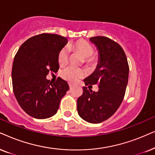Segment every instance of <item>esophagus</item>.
Here are the masks:
<instances>
[{"label":"esophagus","mask_w":155,"mask_h":155,"mask_svg":"<svg viewBox=\"0 0 155 155\" xmlns=\"http://www.w3.org/2000/svg\"><path fill=\"white\" fill-rule=\"evenodd\" d=\"M69 88H70V89H71V88H73V85H72L71 84H69Z\"/></svg>","instance_id":"esophagus-1"}]
</instances>
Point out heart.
<instances>
[{
	"mask_svg": "<svg viewBox=\"0 0 155 155\" xmlns=\"http://www.w3.org/2000/svg\"><path fill=\"white\" fill-rule=\"evenodd\" d=\"M69 49L74 53L81 55L84 58V64L86 66L96 65L98 61V54L94 52V47L89 42L80 40L69 45ZM70 59V52L67 47H63L59 51L57 61L59 66L64 67L68 64ZM84 71L80 69L68 67L64 69L61 73V77L66 81L75 83L84 76Z\"/></svg>",
	"mask_w": 155,
	"mask_h": 155,
	"instance_id": "1",
	"label": "heart"
}]
</instances>
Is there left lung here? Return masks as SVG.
I'll return each instance as SVG.
<instances>
[{
  "mask_svg": "<svg viewBox=\"0 0 155 155\" xmlns=\"http://www.w3.org/2000/svg\"><path fill=\"white\" fill-rule=\"evenodd\" d=\"M99 53L94 73L84 80L85 85H98L97 92L83 87L77 99L79 116L91 123H100L114 114L123 102L128 82L129 66L120 45L104 36L90 38Z\"/></svg>",
  "mask_w": 155,
  "mask_h": 155,
  "instance_id": "obj_1",
  "label": "left lung"
}]
</instances>
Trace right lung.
<instances>
[{
	"label": "right lung",
	"instance_id": "add662e5",
	"mask_svg": "<svg viewBox=\"0 0 155 155\" xmlns=\"http://www.w3.org/2000/svg\"><path fill=\"white\" fill-rule=\"evenodd\" d=\"M67 43L64 37L42 33L26 40L14 57L13 92L22 110L31 117L45 119L56 114L69 90L67 82L60 77L54 84L46 78L49 72L58 71V53Z\"/></svg>",
	"mask_w": 155,
	"mask_h": 155
}]
</instances>
